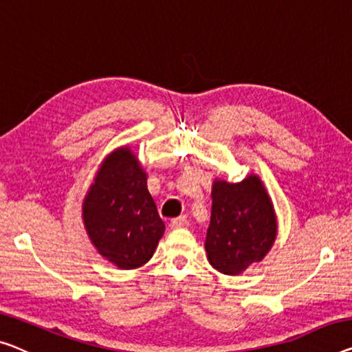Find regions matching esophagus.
<instances>
[{
  "instance_id": "esophagus-1",
  "label": "esophagus",
  "mask_w": 352,
  "mask_h": 352,
  "mask_svg": "<svg viewBox=\"0 0 352 352\" xmlns=\"http://www.w3.org/2000/svg\"><path fill=\"white\" fill-rule=\"evenodd\" d=\"M185 224H186V217H185V214H180V217L172 219L170 228L172 229H180V228L185 226Z\"/></svg>"
}]
</instances>
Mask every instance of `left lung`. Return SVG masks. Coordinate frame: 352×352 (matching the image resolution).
I'll return each instance as SVG.
<instances>
[{
  "label": "left lung",
  "instance_id": "1",
  "mask_svg": "<svg viewBox=\"0 0 352 352\" xmlns=\"http://www.w3.org/2000/svg\"><path fill=\"white\" fill-rule=\"evenodd\" d=\"M275 237L274 206L258 177L250 175L240 183H213L206 240L213 269L224 275L242 274L269 253Z\"/></svg>",
  "mask_w": 352,
  "mask_h": 352
}]
</instances>
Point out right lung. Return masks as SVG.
Returning a JSON list of instances; mask_svg holds the SVG:
<instances>
[{
    "instance_id": "obj_1",
    "label": "right lung",
    "mask_w": 352,
    "mask_h": 352,
    "mask_svg": "<svg viewBox=\"0 0 352 352\" xmlns=\"http://www.w3.org/2000/svg\"><path fill=\"white\" fill-rule=\"evenodd\" d=\"M83 223L96 250L120 269H138L153 256L164 223L128 146L102 162L83 202Z\"/></svg>"
}]
</instances>
